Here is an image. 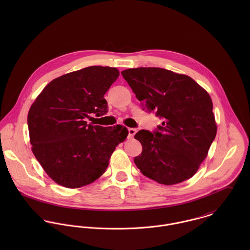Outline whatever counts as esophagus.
Wrapping results in <instances>:
<instances>
[{
    "mask_svg": "<svg viewBox=\"0 0 250 250\" xmlns=\"http://www.w3.org/2000/svg\"><path fill=\"white\" fill-rule=\"evenodd\" d=\"M128 133H129V139H132L135 135H136V133H137V130L136 129H134V128H129L128 129Z\"/></svg>",
    "mask_w": 250,
    "mask_h": 250,
    "instance_id": "obj_1",
    "label": "esophagus"
}]
</instances>
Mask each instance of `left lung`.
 I'll return each instance as SVG.
<instances>
[{
  "mask_svg": "<svg viewBox=\"0 0 250 250\" xmlns=\"http://www.w3.org/2000/svg\"><path fill=\"white\" fill-rule=\"evenodd\" d=\"M139 101L163 118L159 131H139L143 152L134 162L144 176L171 186L191 178L216 135L209 93L187 75L157 67L121 72Z\"/></svg>",
  "mask_w": 250,
  "mask_h": 250,
  "instance_id": "8db88e82",
  "label": "left lung"
}]
</instances>
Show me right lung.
Segmentation results:
<instances>
[{
    "instance_id": "obj_1",
    "label": "right lung",
    "mask_w": 250,
    "mask_h": 250,
    "mask_svg": "<svg viewBox=\"0 0 250 250\" xmlns=\"http://www.w3.org/2000/svg\"><path fill=\"white\" fill-rule=\"evenodd\" d=\"M119 71L89 66L50 82L28 113L32 151L57 184L78 188L93 183L107 169L115 147L128 136L122 125L87 124L91 113L107 112L104 98Z\"/></svg>"
}]
</instances>
